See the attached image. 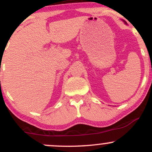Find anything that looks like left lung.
<instances>
[{"label": "left lung", "instance_id": "1", "mask_svg": "<svg viewBox=\"0 0 152 152\" xmlns=\"http://www.w3.org/2000/svg\"><path fill=\"white\" fill-rule=\"evenodd\" d=\"M123 22H124V23H125V24H127V23H126V21H125V20H123Z\"/></svg>", "mask_w": 152, "mask_h": 152}]
</instances>
